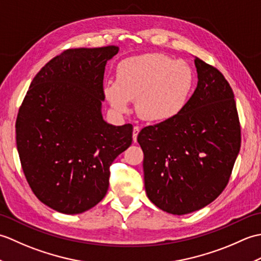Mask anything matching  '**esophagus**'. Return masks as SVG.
Here are the masks:
<instances>
[{
	"label": "esophagus",
	"instance_id": "1",
	"mask_svg": "<svg viewBox=\"0 0 261 261\" xmlns=\"http://www.w3.org/2000/svg\"><path fill=\"white\" fill-rule=\"evenodd\" d=\"M140 132V127L139 126H134V132H132V139H134V141L136 142L137 141V137H138V134Z\"/></svg>",
	"mask_w": 261,
	"mask_h": 261
}]
</instances>
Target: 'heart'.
I'll list each match as a JSON object with an SVG mask.
<instances>
[{"instance_id":"1","label":"heart","mask_w":261,"mask_h":261,"mask_svg":"<svg viewBox=\"0 0 261 261\" xmlns=\"http://www.w3.org/2000/svg\"><path fill=\"white\" fill-rule=\"evenodd\" d=\"M194 86L192 68L182 60L152 53L126 58L116 67V81L103 85V94L118 113L129 111L137 98V113L149 122H165L178 115Z\"/></svg>"}]
</instances>
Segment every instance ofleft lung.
<instances>
[{"label":"left lung","instance_id":"left-lung-1","mask_svg":"<svg viewBox=\"0 0 261 261\" xmlns=\"http://www.w3.org/2000/svg\"><path fill=\"white\" fill-rule=\"evenodd\" d=\"M197 86L181 112L138 135L148 198L165 212L201 210L228 184L240 151L234 94L220 71L195 57Z\"/></svg>","mask_w":261,"mask_h":261}]
</instances>
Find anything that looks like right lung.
<instances>
[{"label": "right lung", "mask_w": 261, "mask_h": 261, "mask_svg": "<svg viewBox=\"0 0 261 261\" xmlns=\"http://www.w3.org/2000/svg\"><path fill=\"white\" fill-rule=\"evenodd\" d=\"M119 47L67 49L31 82L15 123L16 147L32 192L47 206L80 214L101 202L110 166L132 142V124L102 115L107 63Z\"/></svg>", "instance_id": "1"}]
</instances>
